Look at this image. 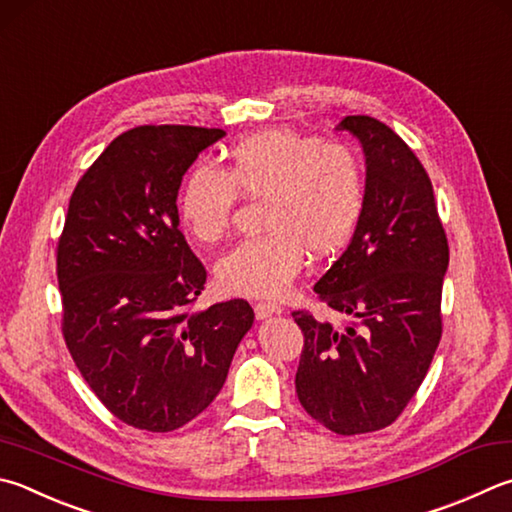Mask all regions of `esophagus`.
<instances>
[{"mask_svg": "<svg viewBox=\"0 0 512 512\" xmlns=\"http://www.w3.org/2000/svg\"><path fill=\"white\" fill-rule=\"evenodd\" d=\"M275 313H282V306L277 302H257L255 304V318L257 320H266L271 318Z\"/></svg>", "mask_w": 512, "mask_h": 512, "instance_id": "obj_1", "label": "esophagus"}]
</instances>
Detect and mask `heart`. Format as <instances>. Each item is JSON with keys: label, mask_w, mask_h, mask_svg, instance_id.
I'll list each match as a JSON object with an SVG mask.
<instances>
[{"label": "heart", "mask_w": 512, "mask_h": 512, "mask_svg": "<svg viewBox=\"0 0 512 512\" xmlns=\"http://www.w3.org/2000/svg\"><path fill=\"white\" fill-rule=\"evenodd\" d=\"M239 194L262 199L264 232L219 259L217 282L228 293L275 297L302 271L306 253L322 259L347 244L365 206V170L345 143L266 129L232 147L228 170L192 167L179 192L185 230L215 244L230 230Z\"/></svg>", "instance_id": "heart-1"}]
</instances>
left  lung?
Listing matches in <instances>:
<instances>
[{
	"instance_id": "1",
	"label": "left lung",
	"mask_w": 512,
	"mask_h": 512,
	"mask_svg": "<svg viewBox=\"0 0 512 512\" xmlns=\"http://www.w3.org/2000/svg\"><path fill=\"white\" fill-rule=\"evenodd\" d=\"M336 129L365 154V206L313 291L356 322L336 329L293 313L304 333L295 392L306 414L351 436L394 423L421 387L441 340L450 250L430 176L403 138L369 116H347Z\"/></svg>"
}]
</instances>
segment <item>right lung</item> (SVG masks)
<instances>
[{
  "label": "right lung",
  "mask_w": 512,
  "mask_h": 512,
  "mask_svg": "<svg viewBox=\"0 0 512 512\" xmlns=\"http://www.w3.org/2000/svg\"><path fill=\"white\" fill-rule=\"evenodd\" d=\"M224 129L145 125L109 143L71 194L58 244L62 331L100 403L147 432L199 416L253 327L244 300L188 311L206 268L179 230L176 197Z\"/></svg>",
  "instance_id": "add662e5"
}]
</instances>
